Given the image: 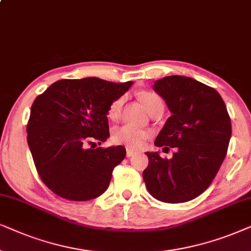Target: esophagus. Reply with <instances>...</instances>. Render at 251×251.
Listing matches in <instances>:
<instances>
[{"mask_svg":"<svg viewBox=\"0 0 251 251\" xmlns=\"http://www.w3.org/2000/svg\"><path fill=\"white\" fill-rule=\"evenodd\" d=\"M134 153H135L134 150H132V149L126 150V156H127V157H131V156L134 155Z\"/></svg>","mask_w":251,"mask_h":251,"instance_id":"1","label":"esophagus"}]
</instances>
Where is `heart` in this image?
I'll return each instance as SVG.
<instances>
[{
	"instance_id": "b5f03b06",
	"label": "heart",
	"mask_w": 251,
	"mask_h": 251,
	"mask_svg": "<svg viewBox=\"0 0 251 251\" xmlns=\"http://www.w3.org/2000/svg\"><path fill=\"white\" fill-rule=\"evenodd\" d=\"M139 99L148 112L152 106H155L156 104H159V103H163L159 96L152 92L140 93ZM123 103H124V98L122 96V98L116 99L115 101L110 104L109 111H108V116L111 119L118 118L120 115V111H122ZM148 135H149L148 133L146 131H142V129H136V128L131 127V126L124 125L115 129V132H113L112 134V140L116 143L126 146L127 148L140 149L143 145H145V141L147 140V138H148Z\"/></svg>"
}]
</instances>
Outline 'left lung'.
Wrapping results in <instances>:
<instances>
[{"instance_id": "obj_1", "label": "left lung", "mask_w": 251, "mask_h": 251, "mask_svg": "<svg viewBox=\"0 0 251 251\" xmlns=\"http://www.w3.org/2000/svg\"><path fill=\"white\" fill-rule=\"evenodd\" d=\"M152 89L171 112L155 146L176 151L170 159L158 151L146 152L149 164L143 180L158 201H190L208 188L225 159L232 135L228 112L216 89L189 76H164Z\"/></svg>"}]
</instances>
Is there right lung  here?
<instances>
[{
    "mask_svg": "<svg viewBox=\"0 0 251 251\" xmlns=\"http://www.w3.org/2000/svg\"><path fill=\"white\" fill-rule=\"evenodd\" d=\"M132 85L133 81L116 83L94 76L63 79L34 100L26 128L27 143L39 176L56 195L88 201L108 189L126 149H93L91 141H106L109 106ZM87 142L91 149L85 147Z\"/></svg>",
    "mask_w": 251,
    "mask_h": 251,
    "instance_id": "add662e5",
    "label": "right lung"
}]
</instances>
